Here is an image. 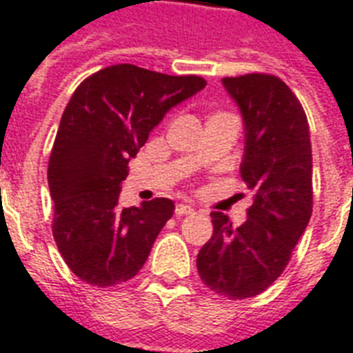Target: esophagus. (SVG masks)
Returning a JSON list of instances; mask_svg holds the SVG:
<instances>
[{"instance_id": "esophagus-1", "label": "esophagus", "mask_w": 353, "mask_h": 353, "mask_svg": "<svg viewBox=\"0 0 353 353\" xmlns=\"http://www.w3.org/2000/svg\"><path fill=\"white\" fill-rule=\"evenodd\" d=\"M176 214L177 216H185V214H194V209L190 205H185V203H179L176 207Z\"/></svg>"}]
</instances>
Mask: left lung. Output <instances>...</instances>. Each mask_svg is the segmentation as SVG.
<instances>
[{
  "mask_svg": "<svg viewBox=\"0 0 353 353\" xmlns=\"http://www.w3.org/2000/svg\"><path fill=\"white\" fill-rule=\"evenodd\" d=\"M243 121L240 176L252 192L247 221L212 212L214 232L198 252L207 288L231 301L268 290L290 262L312 218V143L293 91L271 74L223 79Z\"/></svg>",
  "mask_w": 353,
  "mask_h": 353,
  "instance_id": "1",
  "label": "left lung"
}]
</instances>
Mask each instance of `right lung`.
<instances>
[{
  "instance_id": "obj_1",
  "label": "right lung",
  "mask_w": 353,
  "mask_h": 353,
  "mask_svg": "<svg viewBox=\"0 0 353 353\" xmlns=\"http://www.w3.org/2000/svg\"><path fill=\"white\" fill-rule=\"evenodd\" d=\"M207 85L119 63L91 74L71 97L52 146L47 181L52 236L79 279L112 288L133 279L172 218L168 198L119 207L128 163L172 108Z\"/></svg>"
}]
</instances>
